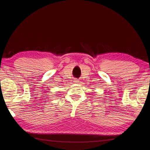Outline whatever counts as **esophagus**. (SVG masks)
<instances>
[{"instance_id": "1", "label": "esophagus", "mask_w": 150, "mask_h": 150, "mask_svg": "<svg viewBox=\"0 0 150 150\" xmlns=\"http://www.w3.org/2000/svg\"><path fill=\"white\" fill-rule=\"evenodd\" d=\"M74 82H75V83H79V80L77 79H75Z\"/></svg>"}]
</instances>
